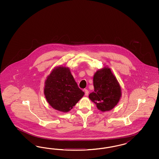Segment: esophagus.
<instances>
[{
  "label": "esophagus",
  "instance_id": "obj_1",
  "mask_svg": "<svg viewBox=\"0 0 159 159\" xmlns=\"http://www.w3.org/2000/svg\"><path fill=\"white\" fill-rule=\"evenodd\" d=\"M84 92L85 93V96H88L89 95V91L87 90V89H84Z\"/></svg>",
  "mask_w": 159,
  "mask_h": 159
}]
</instances>
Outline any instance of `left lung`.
<instances>
[{"instance_id": "1", "label": "left lung", "mask_w": 159, "mask_h": 159, "mask_svg": "<svg viewBox=\"0 0 159 159\" xmlns=\"http://www.w3.org/2000/svg\"><path fill=\"white\" fill-rule=\"evenodd\" d=\"M94 92L89 98L100 111H110L117 104L121 96L120 84L110 68L104 67L97 71L93 77Z\"/></svg>"}]
</instances>
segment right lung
<instances>
[{
	"instance_id": "add662e5",
	"label": "right lung",
	"mask_w": 159,
	"mask_h": 159,
	"mask_svg": "<svg viewBox=\"0 0 159 159\" xmlns=\"http://www.w3.org/2000/svg\"><path fill=\"white\" fill-rule=\"evenodd\" d=\"M45 84L44 94L48 103L54 109L63 112L70 111L84 94L68 67L54 69Z\"/></svg>"
}]
</instances>
